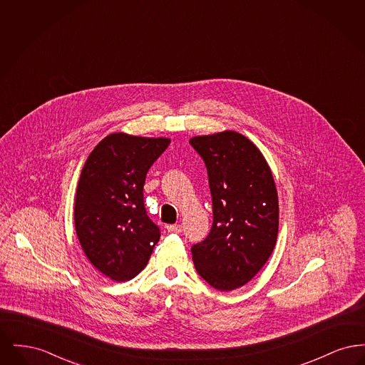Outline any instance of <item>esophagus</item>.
Listing matches in <instances>:
<instances>
[{"instance_id": "1", "label": "esophagus", "mask_w": 365, "mask_h": 365, "mask_svg": "<svg viewBox=\"0 0 365 365\" xmlns=\"http://www.w3.org/2000/svg\"><path fill=\"white\" fill-rule=\"evenodd\" d=\"M167 230H168V232H171V234H179V232H182V226L180 225H171V226L167 227Z\"/></svg>"}]
</instances>
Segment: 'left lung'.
<instances>
[{
    "instance_id": "obj_1",
    "label": "left lung",
    "mask_w": 365,
    "mask_h": 365,
    "mask_svg": "<svg viewBox=\"0 0 365 365\" xmlns=\"http://www.w3.org/2000/svg\"><path fill=\"white\" fill-rule=\"evenodd\" d=\"M208 170L213 223L205 241L191 247L200 277L220 292L242 287L277 245L278 191L260 149L237 131L190 139Z\"/></svg>"
}]
</instances>
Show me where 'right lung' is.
I'll use <instances>...</instances> for the list:
<instances>
[{"instance_id": "right-lung-1", "label": "right lung", "mask_w": 365, "mask_h": 365, "mask_svg": "<svg viewBox=\"0 0 365 365\" xmlns=\"http://www.w3.org/2000/svg\"><path fill=\"white\" fill-rule=\"evenodd\" d=\"M170 142L113 133L82 168L73 212L76 235L94 268L115 282L137 277L160 240L145 210L143 185Z\"/></svg>"}]
</instances>
